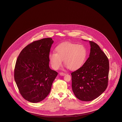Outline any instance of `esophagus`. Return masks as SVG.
<instances>
[{
  "label": "esophagus",
  "mask_w": 122,
  "mask_h": 122,
  "mask_svg": "<svg viewBox=\"0 0 122 122\" xmlns=\"http://www.w3.org/2000/svg\"><path fill=\"white\" fill-rule=\"evenodd\" d=\"M59 74L61 76H64L66 74V73H63V72H60V73H59Z\"/></svg>",
  "instance_id": "34e87169"
}]
</instances>
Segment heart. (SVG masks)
Here are the masks:
<instances>
[{"label": "heart", "instance_id": "1", "mask_svg": "<svg viewBox=\"0 0 122 122\" xmlns=\"http://www.w3.org/2000/svg\"><path fill=\"white\" fill-rule=\"evenodd\" d=\"M56 53L49 54V58L52 67L58 69L64 64L70 70H76L85 63L88 55L86 48L83 45L65 42L56 48Z\"/></svg>", "mask_w": 122, "mask_h": 122}]
</instances>
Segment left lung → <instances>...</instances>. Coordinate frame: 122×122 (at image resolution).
I'll return each mask as SVG.
<instances>
[{
    "instance_id": "obj_1",
    "label": "left lung",
    "mask_w": 122,
    "mask_h": 122,
    "mask_svg": "<svg viewBox=\"0 0 122 122\" xmlns=\"http://www.w3.org/2000/svg\"><path fill=\"white\" fill-rule=\"evenodd\" d=\"M89 42V57L82 67L71 73L73 93L84 101L98 97L107 89L108 82V59L97 44Z\"/></svg>"
}]
</instances>
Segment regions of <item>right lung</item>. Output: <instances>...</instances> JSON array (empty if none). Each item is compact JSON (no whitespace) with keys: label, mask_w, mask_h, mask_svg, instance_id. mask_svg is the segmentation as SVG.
I'll return each instance as SVG.
<instances>
[{"label":"right lung","mask_w":122,"mask_h":122,"mask_svg":"<svg viewBox=\"0 0 122 122\" xmlns=\"http://www.w3.org/2000/svg\"><path fill=\"white\" fill-rule=\"evenodd\" d=\"M53 42L50 38L34 41L21 51L16 60L15 80L22 96L29 102H39L47 97L57 75L49 67Z\"/></svg>","instance_id":"1"}]
</instances>
